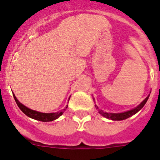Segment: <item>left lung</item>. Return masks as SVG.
<instances>
[{"instance_id":"1","label":"left lung","mask_w":160,"mask_h":160,"mask_svg":"<svg viewBox=\"0 0 160 160\" xmlns=\"http://www.w3.org/2000/svg\"><path fill=\"white\" fill-rule=\"evenodd\" d=\"M149 96H150V94H148V97H147L146 98H145V99H144L143 101H142V102L139 104V105L137 106L136 107L131 109V110H130V111H124V112H122V113L105 112V111H103L102 110H100L97 105H95V107H96V109H98V113H99L100 114H102L103 117H105V118H108V119L114 120V121H121V120H124V119H127V118H130V117L132 116V115H134V114H135L137 112H138V111H140L141 109L144 107V105L146 104V102H147V101H148ZM93 99H94V98H93Z\"/></svg>"}]
</instances>
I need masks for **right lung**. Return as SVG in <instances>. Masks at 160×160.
<instances>
[{
  "label": "right lung",
  "mask_w": 160,
  "mask_h": 160,
  "mask_svg": "<svg viewBox=\"0 0 160 160\" xmlns=\"http://www.w3.org/2000/svg\"><path fill=\"white\" fill-rule=\"evenodd\" d=\"M12 95H13L14 99H15V101H16L18 107L21 109V111H22L24 114H26V115H27L28 117H29V118H33V119L35 120H38V121H42V122H50V121H53V120L57 119V118H58L59 117H60L63 113H64V111H66L68 107V105H66L64 109L58 111V112H53V113L39 112V111H34V110H32V109H29V107H25V106L23 105L22 103L20 102L13 93H12ZM70 98H69V99H68V102H69V100H70Z\"/></svg>",
  "instance_id": "1"
}]
</instances>
